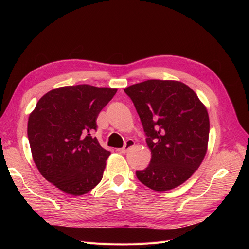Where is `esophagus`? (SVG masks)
Wrapping results in <instances>:
<instances>
[{
	"label": "esophagus",
	"instance_id": "34e87169",
	"mask_svg": "<svg viewBox=\"0 0 249 249\" xmlns=\"http://www.w3.org/2000/svg\"><path fill=\"white\" fill-rule=\"evenodd\" d=\"M135 145V141L133 139H128L127 141L125 142L124 147H122V149H119V152L122 153V154H125V153H127V151L129 149H131Z\"/></svg>",
	"mask_w": 249,
	"mask_h": 249
}]
</instances>
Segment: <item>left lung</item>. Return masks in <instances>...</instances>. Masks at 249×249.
Here are the masks:
<instances>
[{
    "label": "left lung",
    "instance_id": "1",
    "mask_svg": "<svg viewBox=\"0 0 249 249\" xmlns=\"http://www.w3.org/2000/svg\"><path fill=\"white\" fill-rule=\"evenodd\" d=\"M133 100L152 152L150 165L136 171L156 192L183 184L202 162L208 149L210 120L204 105L186 84L146 80L124 89Z\"/></svg>",
    "mask_w": 249,
    "mask_h": 249
}]
</instances>
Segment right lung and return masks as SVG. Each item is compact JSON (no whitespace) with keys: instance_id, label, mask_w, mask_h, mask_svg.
<instances>
[{"instance_id":"1","label":"right lung","mask_w":249,"mask_h":249,"mask_svg":"<svg viewBox=\"0 0 249 249\" xmlns=\"http://www.w3.org/2000/svg\"><path fill=\"white\" fill-rule=\"evenodd\" d=\"M116 91L89 84L57 88L45 94L30 114L28 138L35 165L64 193L87 194L102 181L110 152L92 134L99 112Z\"/></svg>"}]
</instances>
